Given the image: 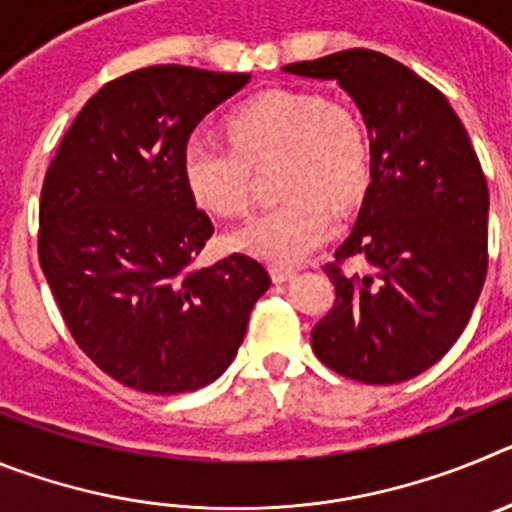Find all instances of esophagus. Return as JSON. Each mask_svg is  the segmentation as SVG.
Segmentation results:
<instances>
[{
  "label": "esophagus",
  "instance_id": "obj_1",
  "mask_svg": "<svg viewBox=\"0 0 512 512\" xmlns=\"http://www.w3.org/2000/svg\"><path fill=\"white\" fill-rule=\"evenodd\" d=\"M269 274H271V279H274V282H287V279H292L295 277V269H292V266H269Z\"/></svg>",
  "mask_w": 512,
  "mask_h": 512
}]
</instances>
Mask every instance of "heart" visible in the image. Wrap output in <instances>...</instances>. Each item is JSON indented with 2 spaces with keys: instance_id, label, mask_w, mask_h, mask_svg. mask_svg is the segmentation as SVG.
I'll return each mask as SVG.
<instances>
[{
  "instance_id": "obj_1",
  "label": "heart",
  "mask_w": 512,
  "mask_h": 512,
  "mask_svg": "<svg viewBox=\"0 0 512 512\" xmlns=\"http://www.w3.org/2000/svg\"><path fill=\"white\" fill-rule=\"evenodd\" d=\"M233 143L192 135L182 153L189 194L217 217L251 207L253 166L279 161L277 194L284 200L235 230L238 251L271 261L307 259L333 230V207L348 210L372 179V140L348 104L307 89H269L228 117Z\"/></svg>"
}]
</instances>
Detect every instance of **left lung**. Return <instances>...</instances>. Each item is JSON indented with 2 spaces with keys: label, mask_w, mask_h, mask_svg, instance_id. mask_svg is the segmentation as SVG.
I'll return each mask as SVG.
<instances>
[{
  "label": "left lung",
  "mask_w": 512,
  "mask_h": 512,
  "mask_svg": "<svg viewBox=\"0 0 512 512\" xmlns=\"http://www.w3.org/2000/svg\"><path fill=\"white\" fill-rule=\"evenodd\" d=\"M284 71L336 79L372 138V182L354 230L325 264L336 302L312 328V351L354 382L418 377L467 328L485 284V171L446 97L395 58L351 48ZM354 255L372 275L342 274Z\"/></svg>",
  "instance_id": "1"
}]
</instances>
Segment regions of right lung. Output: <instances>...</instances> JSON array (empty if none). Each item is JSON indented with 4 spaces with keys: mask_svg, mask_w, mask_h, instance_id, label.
<instances>
[{
    "mask_svg": "<svg viewBox=\"0 0 512 512\" xmlns=\"http://www.w3.org/2000/svg\"><path fill=\"white\" fill-rule=\"evenodd\" d=\"M248 79L164 63L107 81L45 171L40 269L81 351L138 392L215 382L271 284L243 253L194 266L215 228L182 174L192 130Z\"/></svg>",
    "mask_w": 512,
    "mask_h": 512,
    "instance_id": "right-lung-1",
    "label": "right lung"
}]
</instances>
